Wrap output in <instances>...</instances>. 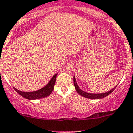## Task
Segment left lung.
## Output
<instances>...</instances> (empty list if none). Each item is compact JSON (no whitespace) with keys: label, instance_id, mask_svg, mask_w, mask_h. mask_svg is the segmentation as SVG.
<instances>
[{"label":"left lung","instance_id":"8db88e82","mask_svg":"<svg viewBox=\"0 0 133 133\" xmlns=\"http://www.w3.org/2000/svg\"><path fill=\"white\" fill-rule=\"evenodd\" d=\"M73 81H74V87H75L76 90L78 92L80 95L83 96V97L87 98H90V99H101L103 98L107 97V96L110 95L112 91L114 90V89L116 88V87L117 86H116V87H114V88H112V90H110V91H107V92H105L103 93H88L87 91H84L83 90H81L79 86L77 84L76 81V78L75 76H74L73 78Z\"/></svg>","mask_w":133,"mask_h":133}]
</instances>
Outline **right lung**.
<instances>
[{"instance_id": "1", "label": "right lung", "mask_w": 133, "mask_h": 133, "mask_svg": "<svg viewBox=\"0 0 133 133\" xmlns=\"http://www.w3.org/2000/svg\"><path fill=\"white\" fill-rule=\"evenodd\" d=\"M57 76V73L54 75V76L51 78L50 81L47 83V84H46L45 87H43L40 90H36V91L28 92V91H20L14 87V89L20 95L26 99H28V100H36V99L43 98L49 96L52 92L54 90V87L55 85V81H56Z\"/></svg>"}]
</instances>
